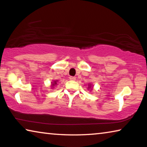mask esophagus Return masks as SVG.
I'll use <instances>...</instances> for the list:
<instances>
[{
    "label": "esophagus",
    "mask_w": 147,
    "mask_h": 147,
    "mask_svg": "<svg viewBox=\"0 0 147 147\" xmlns=\"http://www.w3.org/2000/svg\"><path fill=\"white\" fill-rule=\"evenodd\" d=\"M69 79L71 80H73V81H74L76 80V77L74 76H70L69 77Z\"/></svg>",
    "instance_id": "1"
}]
</instances>
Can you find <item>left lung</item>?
Masks as SVG:
<instances>
[{"label":"left lung","mask_w":147,"mask_h":147,"mask_svg":"<svg viewBox=\"0 0 147 147\" xmlns=\"http://www.w3.org/2000/svg\"><path fill=\"white\" fill-rule=\"evenodd\" d=\"M91 84H89V85H88V89H90V90H91Z\"/></svg>","instance_id":"1"}]
</instances>
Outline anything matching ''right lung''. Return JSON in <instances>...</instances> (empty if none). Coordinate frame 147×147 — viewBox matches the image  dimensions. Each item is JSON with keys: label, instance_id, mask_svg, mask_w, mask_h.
<instances>
[{"label": "right lung", "instance_id": "add662e5", "mask_svg": "<svg viewBox=\"0 0 147 147\" xmlns=\"http://www.w3.org/2000/svg\"><path fill=\"white\" fill-rule=\"evenodd\" d=\"M57 82H58V80H55V81H54L53 82H52V85H51V86H52V88H54V86H56V85H57Z\"/></svg>", "mask_w": 147, "mask_h": 147}]
</instances>
